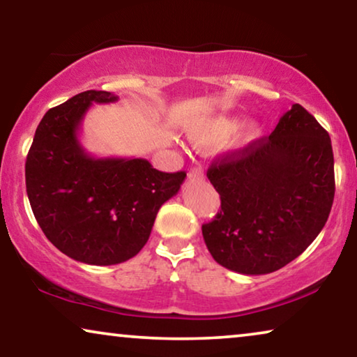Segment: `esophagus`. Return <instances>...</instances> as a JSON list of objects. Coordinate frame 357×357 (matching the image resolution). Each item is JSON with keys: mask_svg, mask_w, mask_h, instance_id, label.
Returning a JSON list of instances; mask_svg holds the SVG:
<instances>
[{"mask_svg": "<svg viewBox=\"0 0 357 357\" xmlns=\"http://www.w3.org/2000/svg\"><path fill=\"white\" fill-rule=\"evenodd\" d=\"M203 170L199 169V167H193V169H190V172H188V177L192 178V180H199V178H203Z\"/></svg>", "mask_w": 357, "mask_h": 357, "instance_id": "obj_1", "label": "esophagus"}]
</instances>
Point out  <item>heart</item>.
I'll return each mask as SVG.
<instances>
[{
	"instance_id": "b5f03b06",
	"label": "heart",
	"mask_w": 357,
	"mask_h": 357,
	"mask_svg": "<svg viewBox=\"0 0 357 357\" xmlns=\"http://www.w3.org/2000/svg\"><path fill=\"white\" fill-rule=\"evenodd\" d=\"M238 125L241 121L236 116H216L190 131V139L198 149H218L231 139V136L238 130ZM258 135H260V125L250 121L242 128L241 139L243 143H250Z\"/></svg>"
}]
</instances>
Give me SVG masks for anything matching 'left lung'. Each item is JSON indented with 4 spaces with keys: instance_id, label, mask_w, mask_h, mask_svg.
<instances>
[{
    "instance_id": "obj_1",
    "label": "left lung",
    "mask_w": 357,
    "mask_h": 357,
    "mask_svg": "<svg viewBox=\"0 0 357 357\" xmlns=\"http://www.w3.org/2000/svg\"><path fill=\"white\" fill-rule=\"evenodd\" d=\"M333 164L330 135L299 104L270 136L213 160L206 175L221 209L202 231L214 260L242 275H266L299 257L328 219Z\"/></svg>"
}]
</instances>
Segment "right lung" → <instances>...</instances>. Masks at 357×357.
Segmentation results:
<instances>
[{
  "label": "right lung",
  "instance_id": "add662e5",
  "mask_svg": "<svg viewBox=\"0 0 357 357\" xmlns=\"http://www.w3.org/2000/svg\"><path fill=\"white\" fill-rule=\"evenodd\" d=\"M119 97L84 91L43 115L26 160V188L38 226L58 250L109 266L146 245L159 208L178 193L185 172H160L146 159L87 154L79 128L92 104Z\"/></svg>",
  "mask_w": 357,
  "mask_h": 357
}]
</instances>
